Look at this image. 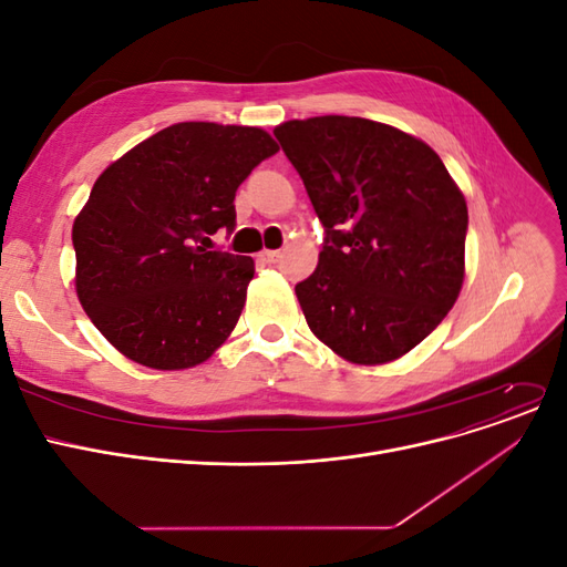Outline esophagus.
I'll use <instances>...</instances> for the list:
<instances>
[{"mask_svg":"<svg viewBox=\"0 0 567 567\" xmlns=\"http://www.w3.org/2000/svg\"><path fill=\"white\" fill-rule=\"evenodd\" d=\"M260 260H262L265 265H277V262L281 260V252H279V250H262V252H260Z\"/></svg>","mask_w":567,"mask_h":567,"instance_id":"esophagus-1","label":"esophagus"}]
</instances>
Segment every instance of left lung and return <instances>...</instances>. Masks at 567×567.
Masks as SVG:
<instances>
[{"label":"left lung","instance_id":"obj_1","mask_svg":"<svg viewBox=\"0 0 567 567\" xmlns=\"http://www.w3.org/2000/svg\"><path fill=\"white\" fill-rule=\"evenodd\" d=\"M326 238L296 286L312 333L352 364H388L431 336L466 274L468 208L437 153L367 117L274 127Z\"/></svg>","mask_w":567,"mask_h":567}]
</instances>
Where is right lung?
<instances>
[{
	"label": "right lung",
	"instance_id": "1",
	"mask_svg": "<svg viewBox=\"0 0 567 567\" xmlns=\"http://www.w3.org/2000/svg\"><path fill=\"white\" fill-rule=\"evenodd\" d=\"M279 151L260 127L177 123L111 163L73 221L82 310L132 362L182 371L229 338L252 257L203 248L236 225V188Z\"/></svg>",
	"mask_w": 567,
	"mask_h": 567
}]
</instances>
